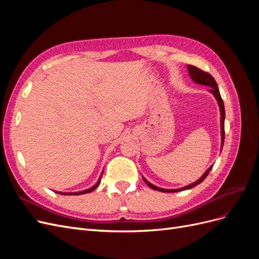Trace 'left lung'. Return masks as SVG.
Masks as SVG:
<instances>
[{
	"instance_id": "8db88e82",
	"label": "left lung",
	"mask_w": 259,
	"mask_h": 259,
	"mask_svg": "<svg viewBox=\"0 0 259 259\" xmlns=\"http://www.w3.org/2000/svg\"><path fill=\"white\" fill-rule=\"evenodd\" d=\"M187 69L188 71H189V76L191 77V80L197 83V84H201V85H205V86H208V88H210L208 90V92L210 94H213V96L216 98L217 100V104H218V107H219V112H221V135H222V145H221V152L223 150V147H224V142H225V106H224V101L222 99V96H221V93H219V90H218V86H217V83L215 81V79L213 76H211L209 73L207 72H204L202 71V70H200L199 68L194 67V66H191V65H188L187 66ZM211 167H213V165H210L206 170L205 173L203 174L197 182H194L190 185L188 186H185L183 188H178V189H163V188H160V187H156L154 185H152L151 183H149L148 180L143 176L145 183L151 188V189H154V190H158V191H162V192H178V191H183V190H187V189H190V188L197 186L199 184H201L203 180H204L206 178V176L209 174V171L211 169Z\"/></svg>"
}]
</instances>
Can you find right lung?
I'll return each instance as SVG.
<instances>
[{
    "label": "right lung",
    "instance_id": "add662e5",
    "mask_svg": "<svg viewBox=\"0 0 259 259\" xmlns=\"http://www.w3.org/2000/svg\"><path fill=\"white\" fill-rule=\"evenodd\" d=\"M104 173V171H103ZM103 173H101V175H100V177H99V179H98V182L94 185L92 188H89V189H86V190H82V191H77V192H60V191H56L57 193H60V194H64V195H79V194H84V193H89V192H92L93 190H95L96 188L99 186V184H100V179H101V176H103Z\"/></svg>",
    "mask_w": 259,
    "mask_h": 259
}]
</instances>
